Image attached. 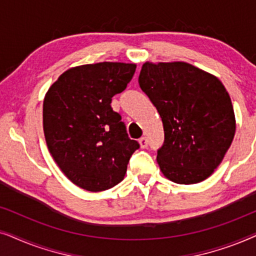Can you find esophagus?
Listing matches in <instances>:
<instances>
[{
	"mask_svg": "<svg viewBox=\"0 0 256 256\" xmlns=\"http://www.w3.org/2000/svg\"><path fill=\"white\" fill-rule=\"evenodd\" d=\"M138 142H140V146H141L142 149H146V146H148V144H149L148 138H141L138 140Z\"/></svg>",
	"mask_w": 256,
	"mask_h": 256,
	"instance_id": "esophagus-1",
	"label": "esophagus"
}]
</instances>
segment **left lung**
I'll list each match as a JSON object with an SVG mask.
<instances>
[{
  "label": "left lung",
  "mask_w": 256,
  "mask_h": 256,
  "mask_svg": "<svg viewBox=\"0 0 256 256\" xmlns=\"http://www.w3.org/2000/svg\"><path fill=\"white\" fill-rule=\"evenodd\" d=\"M141 90L156 107L164 128L157 163L177 184L211 176L232 144V101L216 76L183 62L143 64Z\"/></svg>",
  "instance_id": "left-lung-1"
}]
</instances>
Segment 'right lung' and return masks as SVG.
Segmentation results:
<instances>
[{
  "instance_id": "1",
  "label": "right lung",
  "mask_w": 256,
  "mask_h": 256,
  "mask_svg": "<svg viewBox=\"0 0 256 256\" xmlns=\"http://www.w3.org/2000/svg\"><path fill=\"white\" fill-rule=\"evenodd\" d=\"M135 64L98 62L68 70L48 88L43 127L52 157L72 183L90 192L124 180L140 144L110 104L134 76Z\"/></svg>"
}]
</instances>
